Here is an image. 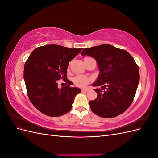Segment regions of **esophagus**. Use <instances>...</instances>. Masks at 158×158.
Listing matches in <instances>:
<instances>
[{"label": "esophagus", "instance_id": "obj_1", "mask_svg": "<svg viewBox=\"0 0 158 158\" xmlns=\"http://www.w3.org/2000/svg\"><path fill=\"white\" fill-rule=\"evenodd\" d=\"M89 90V89L88 88H83V89H82V92H88Z\"/></svg>", "mask_w": 158, "mask_h": 158}]
</instances>
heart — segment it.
I'll use <instances>...</instances> for the list:
<instances>
[{"instance_id": "obj_1", "label": "heart", "mask_w": 158, "mask_h": 158, "mask_svg": "<svg viewBox=\"0 0 158 158\" xmlns=\"http://www.w3.org/2000/svg\"><path fill=\"white\" fill-rule=\"evenodd\" d=\"M91 79L88 77V76L85 75H77L75 77L73 78V82L74 83L80 87H84L85 85H88Z\"/></svg>"}]
</instances>
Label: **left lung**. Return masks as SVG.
I'll return each mask as SVG.
<instances>
[{"label":"left lung","mask_w":158,"mask_h":158,"mask_svg":"<svg viewBox=\"0 0 158 158\" xmlns=\"http://www.w3.org/2000/svg\"><path fill=\"white\" fill-rule=\"evenodd\" d=\"M97 61L100 73L93 86L96 99L89 102L92 111L103 118H113L125 112L130 107L140 80L139 69L128 52L108 44L85 48L81 53Z\"/></svg>","instance_id":"8db88e82"}]
</instances>
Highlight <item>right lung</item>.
Listing matches in <instances>:
<instances>
[{
	"label": "right lung",
	"instance_id": "add662e5",
	"mask_svg": "<svg viewBox=\"0 0 158 158\" xmlns=\"http://www.w3.org/2000/svg\"><path fill=\"white\" fill-rule=\"evenodd\" d=\"M82 49L47 45L33 50L26 60L23 78L28 98L43 114L59 117L70 111L76 95L81 89L70 85L59 89L57 80L63 79L73 84L67 79V68L69 62Z\"/></svg>",
	"mask_w": 158,
	"mask_h": 158
}]
</instances>
